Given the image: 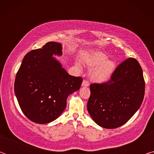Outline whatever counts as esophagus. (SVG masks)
<instances>
[{"label":"esophagus","mask_w":154,"mask_h":154,"mask_svg":"<svg viewBox=\"0 0 154 154\" xmlns=\"http://www.w3.org/2000/svg\"><path fill=\"white\" fill-rule=\"evenodd\" d=\"M88 85H89V83H88V81H86V80H83V82H82V87H88Z\"/></svg>","instance_id":"1"}]
</instances>
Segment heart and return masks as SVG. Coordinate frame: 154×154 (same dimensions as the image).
Returning a JSON list of instances; mask_svg holds the SVG:
<instances>
[{"instance_id": "1", "label": "heart", "mask_w": 154, "mask_h": 154, "mask_svg": "<svg viewBox=\"0 0 154 154\" xmlns=\"http://www.w3.org/2000/svg\"><path fill=\"white\" fill-rule=\"evenodd\" d=\"M107 58V56L101 51H93L85 56L83 62L89 69H92L90 71V78L92 82L103 83L112 77L116 64ZM76 66L79 69V64H76Z\"/></svg>"}]
</instances>
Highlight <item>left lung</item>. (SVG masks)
Returning <instances> with one entry per match:
<instances>
[{"label": "left lung", "mask_w": 154, "mask_h": 154, "mask_svg": "<svg viewBox=\"0 0 154 154\" xmlns=\"http://www.w3.org/2000/svg\"><path fill=\"white\" fill-rule=\"evenodd\" d=\"M144 94L142 69L136 59L130 58L116 68L109 82L90 85L88 111L98 126L116 128L134 116Z\"/></svg>", "instance_id": "obj_1"}]
</instances>
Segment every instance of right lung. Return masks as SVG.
I'll return each mask as SVG.
<instances>
[{"mask_svg": "<svg viewBox=\"0 0 154 154\" xmlns=\"http://www.w3.org/2000/svg\"><path fill=\"white\" fill-rule=\"evenodd\" d=\"M62 44L48 42L24 56L17 72L14 91L21 109L37 124L55 120L66 108L70 94L79 90L82 78L70 75L53 56H61Z\"/></svg>", "mask_w": 154, "mask_h": 154, "instance_id": "obj_1", "label": "right lung"}]
</instances>
